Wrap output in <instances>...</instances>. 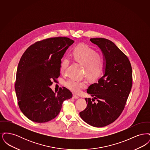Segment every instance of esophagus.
Instances as JSON below:
<instances>
[{
	"label": "esophagus",
	"instance_id": "obj_1",
	"mask_svg": "<svg viewBox=\"0 0 150 150\" xmlns=\"http://www.w3.org/2000/svg\"><path fill=\"white\" fill-rule=\"evenodd\" d=\"M72 98H73V99H78L79 96H76V95L74 94V95L72 96Z\"/></svg>",
	"mask_w": 150,
	"mask_h": 150
}]
</instances>
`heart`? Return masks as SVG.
Instances as JSON below:
<instances>
[{
    "label": "heart",
    "mask_w": 150,
    "mask_h": 150,
    "mask_svg": "<svg viewBox=\"0 0 150 150\" xmlns=\"http://www.w3.org/2000/svg\"><path fill=\"white\" fill-rule=\"evenodd\" d=\"M73 57L76 61L83 64L86 75L91 79H96L101 75L105 64V57L100 52L84 44L78 45L73 51ZM70 63L69 57H64L61 64L60 71L64 74ZM65 86L72 92L78 93L86 87V80H79L70 78L64 83Z\"/></svg>",
    "instance_id": "1"
}]
</instances>
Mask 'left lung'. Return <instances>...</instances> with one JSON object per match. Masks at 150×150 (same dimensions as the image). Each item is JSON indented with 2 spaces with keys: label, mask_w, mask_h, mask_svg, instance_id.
I'll return each mask as SVG.
<instances>
[{
  "label": "left lung",
  "mask_w": 150,
  "mask_h": 150,
  "mask_svg": "<svg viewBox=\"0 0 150 150\" xmlns=\"http://www.w3.org/2000/svg\"><path fill=\"white\" fill-rule=\"evenodd\" d=\"M105 57L103 76L89 86L87 106L79 113L81 118L94 127H103L115 121L123 111L132 86V69L127 56L112 42L92 38Z\"/></svg>",
  "instance_id": "left-lung-1"
}]
</instances>
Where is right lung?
<instances>
[{
    "mask_svg": "<svg viewBox=\"0 0 150 150\" xmlns=\"http://www.w3.org/2000/svg\"><path fill=\"white\" fill-rule=\"evenodd\" d=\"M74 41L56 37L37 42L25 50L16 73L15 91L22 112L36 122H45L59 113L71 92L64 87L57 93L50 86L60 75L61 59Z\"/></svg>",
    "mask_w": 150,
    "mask_h": 150,
    "instance_id": "obj_1",
    "label": "right lung"
}]
</instances>
